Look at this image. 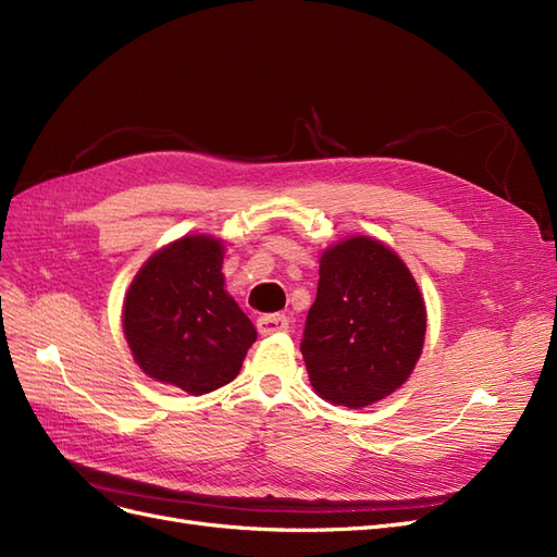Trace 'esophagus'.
<instances>
[{
  "label": "esophagus",
  "mask_w": 557,
  "mask_h": 557,
  "mask_svg": "<svg viewBox=\"0 0 557 557\" xmlns=\"http://www.w3.org/2000/svg\"><path fill=\"white\" fill-rule=\"evenodd\" d=\"M290 327V318L285 313H267L258 318V332L260 334H276V332H285Z\"/></svg>",
  "instance_id": "esophagus-1"
}]
</instances>
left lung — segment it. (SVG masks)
Listing matches in <instances>:
<instances>
[{"label":"left lung","mask_w":557,"mask_h":557,"mask_svg":"<svg viewBox=\"0 0 557 557\" xmlns=\"http://www.w3.org/2000/svg\"><path fill=\"white\" fill-rule=\"evenodd\" d=\"M301 356L313 391L336 407H369L407 381L425 342V301L395 250L350 237L320 258Z\"/></svg>","instance_id":"8db88e82"}]
</instances>
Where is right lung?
<instances>
[{
	"instance_id": "1",
	"label": "right lung",
	"mask_w": 557,
	"mask_h": 557,
	"mask_svg": "<svg viewBox=\"0 0 557 557\" xmlns=\"http://www.w3.org/2000/svg\"><path fill=\"white\" fill-rule=\"evenodd\" d=\"M221 239L193 234L146 260L125 295L123 330L144 374L205 395L239 374L258 339L225 290Z\"/></svg>"
}]
</instances>
